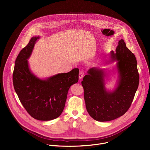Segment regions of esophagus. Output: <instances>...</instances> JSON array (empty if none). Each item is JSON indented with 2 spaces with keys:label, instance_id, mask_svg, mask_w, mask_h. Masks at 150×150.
<instances>
[{
  "label": "esophagus",
  "instance_id": "obj_1",
  "mask_svg": "<svg viewBox=\"0 0 150 150\" xmlns=\"http://www.w3.org/2000/svg\"><path fill=\"white\" fill-rule=\"evenodd\" d=\"M83 76H84V72L83 71H80L79 74V79H81L83 78Z\"/></svg>",
  "mask_w": 150,
  "mask_h": 150
}]
</instances>
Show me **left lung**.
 Wrapping results in <instances>:
<instances>
[{"instance_id":"8db88e82","label":"left lung","mask_w":150,"mask_h":150,"mask_svg":"<svg viewBox=\"0 0 150 150\" xmlns=\"http://www.w3.org/2000/svg\"><path fill=\"white\" fill-rule=\"evenodd\" d=\"M110 56L112 61H117L119 81L115 90H106L105 72L95 67L88 71L81 82L87 110L99 122L112 120L123 115L130 108L139 81L136 57L123 39Z\"/></svg>"}]
</instances>
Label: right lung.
<instances>
[{"mask_svg": "<svg viewBox=\"0 0 150 150\" xmlns=\"http://www.w3.org/2000/svg\"><path fill=\"white\" fill-rule=\"evenodd\" d=\"M40 37H33L18 55L13 72L15 91L23 105L33 118L47 121L58 117L65 108L68 90L78 81L79 69L41 79L31 73L27 59Z\"/></svg>", "mask_w": 150, "mask_h": 150, "instance_id": "1", "label": "right lung"}]
</instances>
